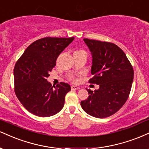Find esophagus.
Returning a JSON list of instances; mask_svg holds the SVG:
<instances>
[{"mask_svg": "<svg viewBox=\"0 0 149 149\" xmlns=\"http://www.w3.org/2000/svg\"><path fill=\"white\" fill-rule=\"evenodd\" d=\"M71 88L73 89V90H78V89H79L80 88L79 86H72Z\"/></svg>", "mask_w": 149, "mask_h": 149, "instance_id": "1", "label": "esophagus"}]
</instances>
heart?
Masks as SVG:
<instances>
[{"instance_id":"1","label":"heart","mask_w":149,"mask_h":149,"mask_svg":"<svg viewBox=\"0 0 149 149\" xmlns=\"http://www.w3.org/2000/svg\"><path fill=\"white\" fill-rule=\"evenodd\" d=\"M70 79L71 80V81H74V82H76L77 81V79H75V77L74 76H71L70 77Z\"/></svg>"}]
</instances>
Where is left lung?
Listing matches in <instances>:
<instances>
[{"label": "left lung", "mask_w": 149, "mask_h": 149, "mask_svg": "<svg viewBox=\"0 0 149 149\" xmlns=\"http://www.w3.org/2000/svg\"><path fill=\"white\" fill-rule=\"evenodd\" d=\"M92 54L93 65L89 83L100 86L88 92L81 102L85 112L96 118H106L119 110L128 98L134 70L123 51L115 44L84 38Z\"/></svg>", "instance_id": "left-lung-1"}]
</instances>
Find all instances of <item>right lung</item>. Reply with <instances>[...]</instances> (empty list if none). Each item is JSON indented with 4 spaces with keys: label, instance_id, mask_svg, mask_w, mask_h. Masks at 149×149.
Wrapping results in <instances>:
<instances>
[{
    "label": "right lung",
    "instance_id": "1",
    "mask_svg": "<svg viewBox=\"0 0 149 149\" xmlns=\"http://www.w3.org/2000/svg\"><path fill=\"white\" fill-rule=\"evenodd\" d=\"M74 38H47L30 45L14 68L15 92L29 112L40 117L58 113L64 106L65 97L71 90L67 83L52 86L47 81L58 56Z\"/></svg>",
    "mask_w": 149,
    "mask_h": 149
}]
</instances>
